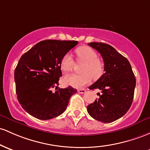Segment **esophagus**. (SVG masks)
<instances>
[{
	"label": "esophagus",
	"mask_w": 150,
	"mask_h": 150,
	"mask_svg": "<svg viewBox=\"0 0 150 150\" xmlns=\"http://www.w3.org/2000/svg\"><path fill=\"white\" fill-rule=\"evenodd\" d=\"M78 92L80 94H83V93H85V92H86V90H85V89H78Z\"/></svg>",
	"instance_id": "1"
}]
</instances>
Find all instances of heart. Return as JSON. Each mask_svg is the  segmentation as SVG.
Here are the masks:
<instances>
[{
    "instance_id": "heart-1",
    "label": "heart",
    "mask_w": 150,
    "mask_h": 150,
    "mask_svg": "<svg viewBox=\"0 0 150 150\" xmlns=\"http://www.w3.org/2000/svg\"><path fill=\"white\" fill-rule=\"evenodd\" d=\"M79 61L85 62L81 75H67L65 82L76 88L85 86L91 82L92 78L98 79L102 76L104 70L103 64L98 58V54L91 47L88 46L80 47L75 50ZM60 66L65 72H71L74 67V61L69 54H65L60 60Z\"/></svg>"
}]
</instances>
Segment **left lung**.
<instances>
[{"label": "left lung", "mask_w": 150, "mask_h": 150, "mask_svg": "<svg viewBox=\"0 0 150 150\" xmlns=\"http://www.w3.org/2000/svg\"><path fill=\"white\" fill-rule=\"evenodd\" d=\"M104 61L105 73L89 87L101 90L100 98L87 107L95 120L110 123L122 117L130 108L134 98L136 79L127 59L113 47L103 42H90ZM100 94V93H99Z\"/></svg>", "instance_id": "8db88e82"}]
</instances>
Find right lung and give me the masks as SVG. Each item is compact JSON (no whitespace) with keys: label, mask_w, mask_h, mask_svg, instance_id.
Masks as SVG:
<instances>
[{"label":"right lung","mask_w":150,"mask_h":150,"mask_svg":"<svg viewBox=\"0 0 150 150\" xmlns=\"http://www.w3.org/2000/svg\"><path fill=\"white\" fill-rule=\"evenodd\" d=\"M75 40H45L24 53L14 73L18 100L34 117L42 120L56 117L65 112L76 89L58 88L62 76V57L78 45ZM57 90L54 93L52 89Z\"/></svg>","instance_id":"add662e5"}]
</instances>
